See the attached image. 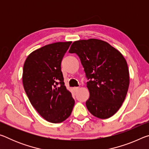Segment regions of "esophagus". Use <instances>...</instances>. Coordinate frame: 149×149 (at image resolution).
Here are the masks:
<instances>
[{
	"label": "esophagus",
	"instance_id": "34e87169",
	"mask_svg": "<svg viewBox=\"0 0 149 149\" xmlns=\"http://www.w3.org/2000/svg\"><path fill=\"white\" fill-rule=\"evenodd\" d=\"M79 87H74V88H73V89H74V91L75 92H77V91H78V89H79Z\"/></svg>",
	"mask_w": 149,
	"mask_h": 149
}]
</instances>
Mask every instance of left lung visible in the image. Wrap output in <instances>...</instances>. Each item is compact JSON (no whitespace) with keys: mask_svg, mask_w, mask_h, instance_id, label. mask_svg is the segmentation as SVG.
Listing matches in <instances>:
<instances>
[{"mask_svg":"<svg viewBox=\"0 0 149 149\" xmlns=\"http://www.w3.org/2000/svg\"><path fill=\"white\" fill-rule=\"evenodd\" d=\"M79 57L90 97L86 107L100 119L112 116L124 101L130 85L127 62L122 53L107 42L97 39L74 42L69 50Z\"/></svg>","mask_w":149,"mask_h":149,"instance_id":"obj_1","label":"left lung"}]
</instances>
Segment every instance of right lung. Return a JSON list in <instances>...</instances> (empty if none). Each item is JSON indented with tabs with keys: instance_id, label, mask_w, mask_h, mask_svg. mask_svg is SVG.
<instances>
[{
	"instance_id": "1",
	"label": "right lung",
	"mask_w": 149,
	"mask_h": 149,
	"mask_svg": "<svg viewBox=\"0 0 149 149\" xmlns=\"http://www.w3.org/2000/svg\"><path fill=\"white\" fill-rule=\"evenodd\" d=\"M72 41L57 42L33 51L25 61L22 82L30 102L45 120L64 122L75 100L66 89L61 62Z\"/></svg>"
}]
</instances>
